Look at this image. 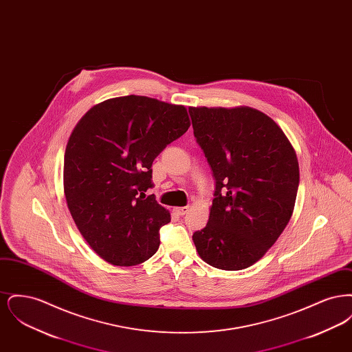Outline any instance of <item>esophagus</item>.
<instances>
[{"label":"esophagus","mask_w":352,"mask_h":352,"mask_svg":"<svg viewBox=\"0 0 352 352\" xmlns=\"http://www.w3.org/2000/svg\"><path fill=\"white\" fill-rule=\"evenodd\" d=\"M174 211L178 214V215H186L187 214V211H188V207H175L174 208Z\"/></svg>","instance_id":"obj_1"}]
</instances>
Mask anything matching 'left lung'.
Returning <instances> with one entry per match:
<instances>
[{
  "mask_svg": "<svg viewBox=\"0 0 352 352\" xmlns=\"http://www.w3.org/2000/svg\"><path fill=\"white\" fill-rule=\"evenodd\" d=\"M188 112L217 181L208 223L192 234L194 244L214 268H248L292 218L297 154L274 120L251 107H190Z\"/></svg>",
  "mask_w": 352,
  "mask_h": 352,
  "instance_id": "1",
  "label": "left lung"
}]
</instances>
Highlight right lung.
I'll return each instance as SVG.
<instances>
[{"label": "right lung", "instance_id": "obj_1", "mask_svg": "<svg viewBox=\"0 0 352 352\" xmlns=\"http://www.w3.org/2000/svg\"><path fill=\"white\" fill-rule=\"evenodd\" d=\"M184 105L121 96L94 105L68 138L63 186L68 210L102 260L132 267L160 247L170 212L145 192L154 158L190 126Z\"/></svg>", "mask_w": 352, "mask_h": 352}]
</instances>
